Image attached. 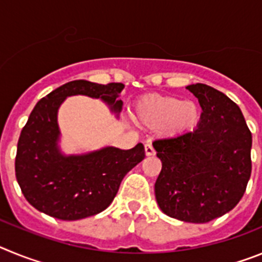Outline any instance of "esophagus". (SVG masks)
<instances>
[{
    "instance_id": "1",
    "label": "esophagus",
    "mask_w": 262,
    "mask_h": 262,
    "mask_svg": "<svg viewBox=\"0 0 262 262\" xmlns=\"http://www.w3.org/2000/svg\"><path fill=\"white\" fill-rule=\"evenodd\" d=\"M155 154H156L155 148L152 147V144L147 143V144H145V155H147V156H154Z\"/></svg>"
}]
</instances>
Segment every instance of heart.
Here are the masks:
<instances>
[{"label": "heart", "mask_w": 262, "mask_h": 262, "mask_svg": "<svg viewBox=\"0 0 262 262\" xmlns=\"http://www.w3.org/2000/svg\"><path fill=\"white\" fill-rule=\"evenodd\" d=\"M135 119L139 124L149 128L161 127L166 135H182L198 127L202 119V108L194 99L149 94L136 105Z\"/></svg>", "instance_id": "obj_1"}]
</instances>
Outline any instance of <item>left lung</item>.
Returning <instances> with one entry per match:
<instances>
[{"label":"left lung","instance_id":"8db88e82","mask_svg":"<svg viewBox=\"0 0 262 262\" xmlns=\"http://www.w3.org/2000/svg\"><path fill=\"white\" fill-rule=\"evenodd\" d=\"M198 98L202 119L194 131L155 140L163 168L155 184L164 214L207 223L231 211L245 193L252 172V134L242 110L205 84L186 86Z\"/></svg>","mask_w":262,"mask_h":262}]
</instances>
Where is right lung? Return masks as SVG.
<instances>
[{
	"label": "right lung",
	"mask_w": 262,
	"mask_h": 262,
	"mask_svg": "<svg viewBox=\"0 0 262 262\" xmlns=\"http://www.w3.org/2000/svg\"><path fill=\"white\" fill-rule=\"evenodd\" d=\"M124 85L76 80L41 98L30 114L18 140L15 177L27 202L61 221H78L107 209L124 176L145 157L144 145L131 149L105 147L85 155L60 152L57 110L69 96L101 98L120 113L118 99Z\"/></svg>",
	"instance_id": "right-lung-1"
}]
</instances>
